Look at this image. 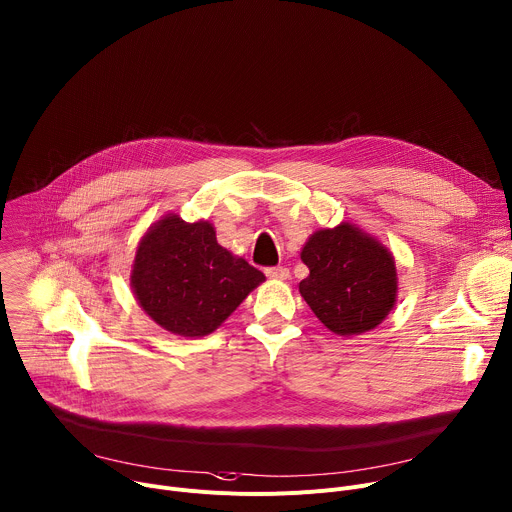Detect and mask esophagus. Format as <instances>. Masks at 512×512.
<instances>
[{"instance_id":"1","label":"esophagus","mask_w":512,"mask_h":512,"mask_svg":"<svg viewBox=\"0 0 512 512\" xmlns=\"http://www.w3.org/2000/svg\"><path fill=\"white\" fill-rule=\"evenodd\" d=\"M267 277H271V279H289V269L287 267H269L267 271Z\"/></svg>"}]
</instances>
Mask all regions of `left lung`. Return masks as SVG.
<instances>
[{"label":"left lung","instance_id":"1","mask_svg":"<svg viewBox=\"0 0 512 512\" xmlns=\"http://www.w3.org/2000/svg\"><path fill=\"white\" fill-rule=\"evenodd\" d=\"M300 257L310 269L300 294L330 332L346 338L371 332L393 310L399 294L395 257L358 225L318 229Z\"/></svg>","mask_w":512,"mask_h":512}]
</instances>
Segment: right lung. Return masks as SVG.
<instances>
[{
  "mask_svg": "<svg viewBox=\"0 0 512 512\" xmlns=\"http://www.w3.org/2000/svg\"><path fill=\"white\" fill-rule=\"evenodd\" d=\"M265 281L243 257L218 245L210 221L164 214L137 243L129 283L160 328L200 338L221 326Z\"/></svg>",
  "mask_w": 512,
  "mask_h": 512,
  "instance_id": "1",
  "label": "right lung"
}]
</instances>
